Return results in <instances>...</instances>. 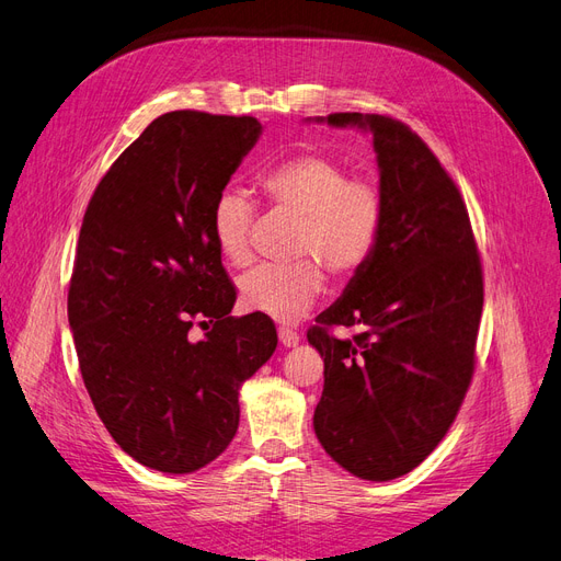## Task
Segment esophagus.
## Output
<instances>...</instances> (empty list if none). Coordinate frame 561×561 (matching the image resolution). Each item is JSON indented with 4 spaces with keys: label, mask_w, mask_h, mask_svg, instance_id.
Masks as SVG:
<instances>
[{
    "label": "esophagus",
    "mask_w": 561,
    "mask_h": 561,
    "mask_svg": "<svg viewBox=\"0 0 561 561\" xmlns=\"http://www.w3.org/2000/svg\"><path fill=\"white\" fill-rule=\"evenodd\" d=\"M278 339L285 348H295L299 344V334L290 328H278Z\"/></svg>",
    "instance_id": "1"
}]
</instances>
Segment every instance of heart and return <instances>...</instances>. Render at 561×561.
<instances>
[{"mask_svg": "<svg viewBox=\"0 0 561 561\" xmlns=\"http://www.w3.org/2000/svg\"><path fill=\"white\" fill-rule=\"evenodd\" d=\"M257 184L271 208L299 217L295 257L304 260L248 271L239 283V297L248 311L295 322L325 290L320 265L334 278L348 280L375 257L386 225V196L377 180L355 178L344 163L313 151L266 168ZM252 203L241 192L225 190L213 203V241L231 266L252 260Z\"/></svg>", "mask_w": 561, "mask_h": 561, "instance_id": "obj_1", "label": "heart"}]
</instances>
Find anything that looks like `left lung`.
<instances>
[{"label": "left lung", "mask_w": 561, "mask_h": 561, "mask_svg": "<svg viewBox=\"0 0 561 561\" xmlns=\"http://www.w3.org/2000/svg\"><path fill=\"white\" fill-rule=\"evenodd\" d=\"M375 140L386 225L371 262L318 316L309 344L325 363L313 428L360 480L414 470L443 439L474 369L484 285L466 203L416 133L381 114L316 116ZM332 324L358 327L336 340Z\"/></svg>", "instance_id": "8db88e82"}]
</instances>
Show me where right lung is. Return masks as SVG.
I'll list each match as a JSON object with an SVG mask.
<instances>
[{
  "mask_svg": "<svg viewBox=\"0 0 561 561\" xmlns=\"http://www.w3.org/2000/svg\"><path fill=\"white\" fill-rule=\"evenodd\" d=\"M260 135L254 116L161 114L83 215L67 295L79 369L114 443L151 470L215 461L239 431L243 381L278 344L266 316H229L236 287L210 233L213 203Z\"/></svg>",
  "mask_w": 561,
  "mask_h": 561,
  "instance_id": "add662e5",
  "label": "right lung"
}]
</instances>
